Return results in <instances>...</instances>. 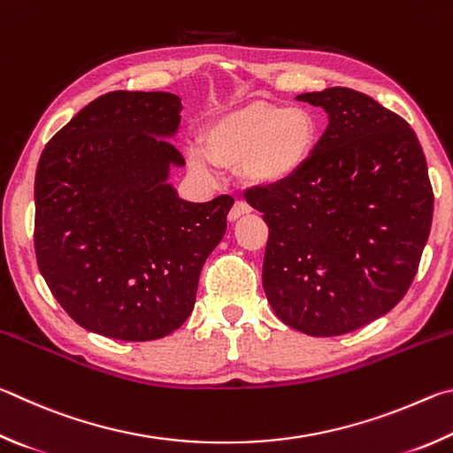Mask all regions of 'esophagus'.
<instances>
[{
    "label": "esophagus",
    "instance_id": "obj_1",
    "mask_svg": "<svg viewBox=\"0 0 453 453\" xmlns=\"http://www.w3.org/2000/svg\"><path fill=\"white\" fill-rule=\"evenodd\" d=\"M249 212H250V206L247 203H244V201H234L233 209L228 211V220L234 222V220H239L242 214H249Z\"/></svg>",
    "mask_w": 453,
    "mask_h": 453
}]
</instances>
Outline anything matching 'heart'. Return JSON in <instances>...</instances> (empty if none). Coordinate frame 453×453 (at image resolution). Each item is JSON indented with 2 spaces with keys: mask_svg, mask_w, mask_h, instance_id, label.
<instances>
[{
  "mask_svg": "<svg viewBox=\"0 0 453 453\" xmlns=\"http://www.w3.org/2000/svg\"><path fill=\"white\" fill-rule=\"evenodd\" d=\"M319 123L304 107L255 101L219 117L204 133V153L212 165L242 166L244 177L263 187L284 185L311 161ZM193 166L206 173L201 157Z\"/></svg>",
  "mask_w": 453,
  "mask_h": 453,
  "instance_id": "obj_1",
  "label": "heart"
}]
</instances>
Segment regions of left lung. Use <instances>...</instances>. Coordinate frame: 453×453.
Returning a JSON list of instances; mask_svg holds the SVG:
<instances>
[{"label":"left lung","mask_w":453,"mask_h":453,"mask_svg":"<svg viewBox=\"0 0 453 453\" xmlns=\"http://www.w3.org/2000/svg\"><path fill=\"white\" fill-rule=\"evenodd\" d=\"M296 99L326 111V131L295 179L244 198L268 225L263 287L276 316L340 336L408 292L430 236L432 182L414 129L368 95L330 87Z\"/></svg>","instance_id":"left-lung-1"}]
</instances>
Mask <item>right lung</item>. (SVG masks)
Segmentation results:
<instances>
[{"instance_id":"1","label":"right lung","mask_w":453,"mask_h":453,"mask_svg":"<svg viewBox=\"0 0 453 453\" xmlns=\"http://www.w3.org/2000/svg\"><path fill=\"white\" fill-rule=\"evenodd\" d=\"M180 99L111 91L47 142L35 173L39 273L79 326L127 342L169 336L193 312L233 196L188 203L166 182Z\"/></svg>"}]
</instances>
